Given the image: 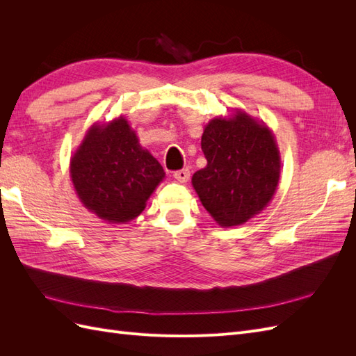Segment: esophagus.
<instances>
[{
	"label": "esophagus",
	"instance_id": "34e87169",
	"mask_svg": "<svg viewBox=\"0 0 356 356\" xmlns=\"http://www.w3.org/2000/svg\"><path fill=\"white\" fill-rule=\"evenodd\" d=\"M174 178H175L178 182H187L188 178H190V170H188V169L177 170V172H174Z\"/></svg>",
	"mask_w": 356,
	"mask_h": 356
}]
</instances>
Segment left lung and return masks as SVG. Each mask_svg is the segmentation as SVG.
<instances>
[{
	"mask_svg": "<svg viewBox=\"0 0 356 356\" xmlns=\"http://www.w3.org/2000/svg\"><path fill=\"white\" fill-rule=\"evenodd\" d=\"M208 165L191 178L202 204L221 227L241 225L275 196L281 154L270 129L245 111L215 117L202 135Z\"/></svg>",
	"mask_w": 356,
	"mask_h": 356,
	"instance_id": "obj_1",
	"label": "left lung"
}]
</instances>
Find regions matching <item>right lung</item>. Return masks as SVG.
<instances>
[{
  "mask_svg": "<svg viewBox=\"0 0 356 356\" xmlns=\"http://www.w3.org/2000/svg\"><path fill=\"white\" fill-rule=\"evenodd\" d=\"M70 175L84 208L120 224L144 211L165 170L139 144L126 118L118 117L89 129L71 157Z\"/></svg>",
  "mask_w": 356,
  "mask_h": 356,
  "instance_id": "1",
  "label": "right lung"
}]
</instances>
